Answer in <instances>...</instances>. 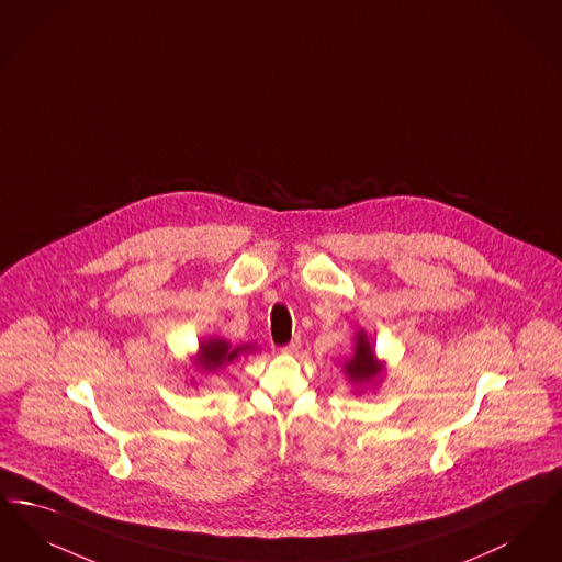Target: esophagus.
Returning <instances> with one entry per match:
<instances>
[{"instance_id": "obj_1", "label": "esophagus", "mask_w": 562, "mask_h": 562, "mask_svg": "<svg viewBox=\"0 0 562 562\" xmlns=\"http://www.w3.org/2000/svg\"><path fill=\"white\" fill-rule=\"evenodd\" d=\"M297 348H300V338H295V340H292L288 346H283L281 352H283V355H293V352H297Z\"/></svg>"}]
</instances>
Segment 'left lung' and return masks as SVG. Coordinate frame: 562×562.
I'll list each match as a JSON object with an SVG mask.
<instances>
[{
  "label": "left lung",
  "instance_id": "left-lung-1",
  "mask_svg": "<svg viewBox=\"0 0 562 562\" xmlns=\"http://www.w3.org/2000/svg\"><path fill=\"white\" fill-rule=\"evenodd\" d=\"M352 342V357L342 363L344 375L348 378V384L352 386L355 394L375 391V386L384 380L386 361L378 359L373 344L367 338L366 329H359Z\"/></svg>",
  "mask_w": 562,
  "mask_h": 562
}]
</instances>
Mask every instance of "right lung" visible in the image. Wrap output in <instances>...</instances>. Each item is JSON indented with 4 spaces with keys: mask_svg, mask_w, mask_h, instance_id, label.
Segmentation results:
<instances>
[{
    "mask_svg": "<svg viewBox=\"0 0 562 562\" xmlns=\"http://www.w3.org/2000/svg\"><path fill=\"white\" fill-rule=\"evenodd\" d=\"M254 350H258L254 344L231 346L228 340H222L218 336H210V338L201 340L199 346H196V352L191 357L189 371H193V373L201 375V378L207 375V373H218L220 369L231 366L241 355H249ZM191 386H195V378H191Z\"/></svg>",
    "mask_w": 562,
    "mask_h": 562,
    "instance_id": "obj_1",
    "label": "right lung"
}]
</instances>
